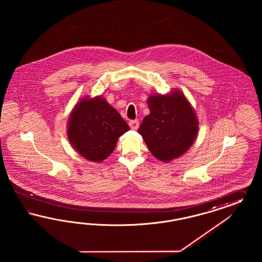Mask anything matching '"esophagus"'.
Masks as SVG:
<instances>
[{
	"label": "esophagus",
	"mask_w": 262,
	"mask_h": 262,
	"mask_svg": "<svg viewBox=\"0 0 262 262\" xmlns=\"http://www.w3.org/2000/svg\"><path fill=\"white\" fill-rule=\"evenodd\" d=\"M128 125H129V127H130L132 129L136 130V129L138 128V127H139V122H138V120H132Z\"/></svg>",
	"instance_id": "1"
}]
</instances>
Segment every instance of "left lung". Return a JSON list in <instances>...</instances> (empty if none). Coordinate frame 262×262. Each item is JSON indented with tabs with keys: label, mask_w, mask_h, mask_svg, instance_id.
<instances>
[{
	"label": "left lung",
	"mask_w": 262,
	"mask_h": 262,
	"mask_svg": "<svg viewBox=\"0 0 262 262\" xmlns=\"http://www.w3.org/2000/svg\"><path fill=\"white\" fill-rule=\"evenodd\" d=\"M150 114L143 119L138 133L151 155L168 163L189 150L197 137L199 121L182 91L152 94L148 98Z\"/></svg>",
	"instance_id": "1"
}]
</instances>
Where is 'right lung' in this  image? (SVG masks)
Returning a JSON list of instances; mask_svg holds the SVG:
<instances>
[{"label":"right lung","mask_w":262,"mask_h":262,"mask_svg":"<svg viewBox=\"0 0 262 262\" xmlns=\"http://www.w3.org/2000/svg\"><path fill=\"white\" fill-rule=\"evenodd\" d=\"M127 130L126 121L102 96L85 97L76 103L67 125V136L74 149L92 162L108 158L118 138Z\"/></svg>","instance_id":"1"}]
</instances>
